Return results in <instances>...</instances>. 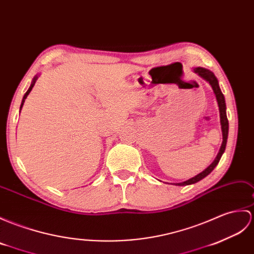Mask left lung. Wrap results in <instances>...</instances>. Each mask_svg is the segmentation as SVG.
I'll return each mask as SVG.
<instances>
[{
  "mask_svg": "<svg viewBox=\"0 0 254 254\" xmlns=\"http://www.w3.org/2000/svg\"><path fill=\"white\" fill-rule=\"evenodd\" d=\"M194 72L198 73L200 76H202L204 80H207L209 83L211 84L212 88H213V92L216 96V100L217 104H219V108H220V116H221V126H222V133H223V143L221 146V149L217 154L215 160L212 162L210 166L205 169L204 171H202L201 173H199L198 175L194 176V178L188 180L186 182L183 183H179L176 184L178 186H185V185H190V184H194V183L199 182L200 180L204 179L205 176L209 175L213 169L216 167V164L219 163L220 159L223 155V152L225 151V147H226V143H227V136H228V120H227V116H226V104H225V98H224L223 93L221 91V88L219 86V82H217V79L215 78V75L213 72H211L210 70H207L204 68H194Z\"/></svg>",
  "mask_w": 254,
  "mask_h": 254,
  "instance_id": "1",
  "label": "left lung"
}]
</instances>
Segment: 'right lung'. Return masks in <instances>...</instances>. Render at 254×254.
I'll return each mask as SVG.
<instances>
[{
    "instance_id": "add662e5",
    "label": "right lung",
    "mask_w": 254,
    "mask_h": 254,
    "mask_svg": "<svg viewBox=\"0 0 254 254\" xmlns=\"http://www.w3.org/2000/svg\"><path fill=\"white\" fill-rule=\"evenodd\" d=\"M35 81H37V78H34V80H33V82H32V84H31V86L29 87V90L26 92V94H25V96H23V99H22V103H21V106H20V108L22 107V105H23V102H25V99L27 98V96L29 95V93L31 92V90H32V87H33V85H34V83H35Z\"/></svg>"
}]
</instances>
